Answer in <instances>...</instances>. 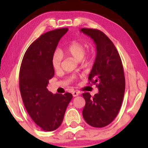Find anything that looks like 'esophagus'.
<instances>
[{
	"label": "esophagus",
	"mask_w": 148,
	"mask_h": 148,
	"mask_svg": "<svg viewBox=\"0 0 148 148\" xmlns=\"http://www.w3.org/2000/svg\"><path fill=\"white\" fill-rule=\"evenodd\" d=\"M79 95V91H74L72 92V95L73 97H76Z\"/></svg>",
	"instance_id": "obj_1"
}]
</instances>
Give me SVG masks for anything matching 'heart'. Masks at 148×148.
Segmentation results:
<instances>
[{
  "instance_id": "1",
  "label": "heart",
  "mask_w": 148,
  "mask_h": 148,
  "mask_svg": "<svg viewBox=\"0 0 148 148\" xmlns=\"http://www.w3.org/2000/svg\"><path fill=\"white\" fill-rule=\"evenodd\" d=\"M61 54H67L71 56L74 59L78 61L83 60L86 53V49L83 43L79 42H72L70 45L67 46L66 48L61 49L59 51H56L53 53L51 59V63L53 69L55 70H59L60 69L61 60H62Z\"/></svg>"
}]
</instances>
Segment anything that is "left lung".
Returning <instances> with one entry per match:
<instances>
[{
	"instance_id": "1",
	"label": "left lung",
	"mask_w": 148,
	"mask_h": 148,
	"mask_svg": "<svg viewBox=\"0 0 148 148\" xmlns=\"http://www.w3.org/2000/svg\"><path fill=\"white\" fill-rule=\"evenodd\" d=\"M81 31L96 45V58L88 80L99 89L93 97L89 92L83 94L86 100L83 116L88 125L101 128L113 122L121 107L125 90L123 66L115 45L103 32L91 28Z\"/></svg>"
}]
</instances>
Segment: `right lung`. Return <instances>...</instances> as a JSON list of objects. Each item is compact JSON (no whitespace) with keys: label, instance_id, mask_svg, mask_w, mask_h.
I'll list each match as a JSON object with an SVG mask.
<instances>
[{"label":"right lung","instance_id":"1","mask_svg":"<svg viewBox=\"0 0 148 148\" xmlns=\"http://www.w3.org/2000/svg\"><path fill=\"white\" fill-rule=\"evenodd\" d=\"M67 30L60 28L42 35L26 50L20 67L19 89L25 109L35 123L47 132L60 126L72 99L71 93L53 95L47 88L54 76L52 56Z\"/></svg>","mask_w":148,"mask_h":148}]
</instances>
